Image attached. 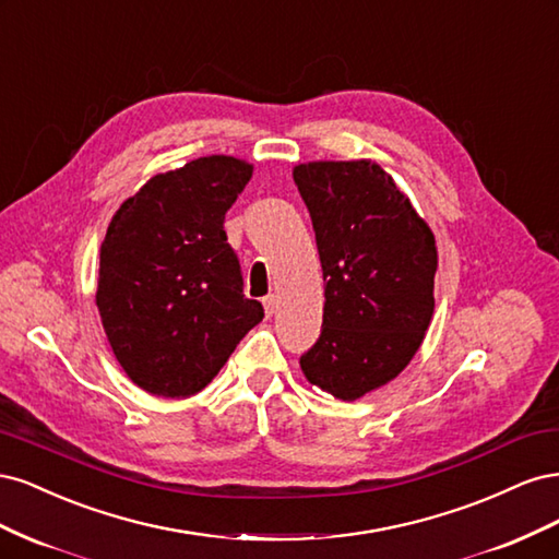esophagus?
<instances>
[{
	"instance_id": "1",
	"label": "esophagus",
	"mask_w": 559,
	"mask_h": 559,
	"mask_svg": "<svg viewBox=\"0 0 559 559\" xmlns=\"http://www.w3.org/2000/svg\"><path fill=\"white\" fill-rule=\"evenodd\" d=\"M263 308H265V314H267V317H273V312L277 310V296H275V294L265 296V298H263Z\"/></svg>"
}]
</instances>
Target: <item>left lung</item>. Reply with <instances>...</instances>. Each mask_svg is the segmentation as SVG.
I'll return each mask as SVG.
<instances>
[{"instance_id": "1", "label": "left lung", "mask_w": 559, "mask_h": 559, "mask_svg": "<svg viewBox=\"0 0 559 559\" xmlns=\"http://www.w3.org/2000/svg\"><path fill=\"white\" fill-rule=\"evenodd\" d=\"M294 181L312 218L326 296L300 368L335 399L357 401L394 380L425 341L433 233L378 163H302Z\"/></svg>"}]
</instances>
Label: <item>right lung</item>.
Masks as SVG:
<instances>
[{
	"mask_svg": "<svg viewBox=\"0 0 559 559\" xmlns=\"http://www.w3.org/2000/svg\"><path fill=\"white\" fill-rule=\"evenodd\" d=\"M251 170L195 158L151 177L111 218L95 302L118 364L148 394H198L263 319L224 230Z\"/></svg>",
	"mask_w": 559,
	"mask_h": 559,
	"instance_id": "obj_1",
	"label": "right lung"
}]
</instances>
